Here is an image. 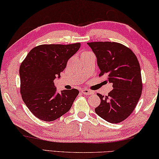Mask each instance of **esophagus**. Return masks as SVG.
Returning a JSON list of instances; mask_svg holds the SVG:
<instances>
[{"label":"esophagus","mask_w":159,"mask_h":159,"mask_svg":"<svg viewBox=\"0 0 159 159\" xmlns=\"http://www.w3.org/2000/svg\"><path fill=\"white\" fill-rule=\"evenodd\" d=\"M81 92L82 93H84V94H85V95H90V94H92V93H93L91 90H89V89H81Z\"/></svg>","instance_id":"34e87169"}]
</instances>
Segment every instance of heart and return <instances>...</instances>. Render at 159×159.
I'll use <instances>...</instances> for the list:
<instances>
[{"label": "heart", "instance_id": "obj_1", "mask_svg": "<svg viewBox=\"0 0 159 159\" xmlns=\"http://www.w3.org/2000/svg\"><path fill=\"white\" fill-rule=\"evenodd\" d=\"M89 53H89V52L84 51V52H83V53H82V56H83V55H87V54H89Z\"/></svg>", "mask_w": 159, "mask_h": 159}]
</instances>
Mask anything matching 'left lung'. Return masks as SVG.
<instances>
[{
	"instance_id": "left-lung-1",
	"label": "left lung",
	"mask_w": 159,
	"mask_h": 159,
	"mask_svg": "<svg viewBox=\"0 0 159 159\" xmlns=\"http://www.w3.org/2000/svg\"><path fill=\"white\" fill-rule=\"evenodd\" d=\"M97 58L99 76L108 75L113 88L108 95L97 93L100 105L96 113L111 123H119L128 118L142 95L141 69L137 56L130 48L117 42L87 43Z\"/></svg>"
}]
</instances>
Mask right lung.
<instances>
[{"label": "right lung", "mask_w": 159, "mask_h": 159, "mask_svg": "<svg viewBox=\"0 0 159 159\" xmlns=\"http://www.w3.org/2000/svg\"><path fill=\"white\" fill-rule=\"evenodd\" d=\"M80 43L42 44L31 50L20 67V93L36 118L51 122L68 111L79 93L76 89L56 92L53 80L61 77Z\"/></svg>", "instance_id": "add662e5"}]
</instances>
